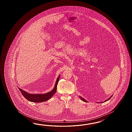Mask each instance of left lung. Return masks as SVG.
Here are the masks:
<instances>
[{
	"label": "left lung",
	"mask_w": 132,
	"mask_h": 132,
	"mask_svg": "<svg viewBox=\"0 0 132 132\" xmlns=\"http://www.w3.org/2000/svg\"><path fill=\"white\" fill-rule=\"evenodd\" d=\"M112 96H113V95L111 96H110V98H108V99H107V100H106V101H103V102H97V103H103V102H106V101H109V100H110V98H111V97H112ZM79 98H81V101H84V102H88V101H86V100H85V99H84V98H82V97H81V96H79Z\"/></svg>",
	"instance_id": "1"
}]
</instances>
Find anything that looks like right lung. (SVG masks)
<instances>
[{
  "mask_svg": "<svg viewBox=\"0 0 132 132\" xmlns=\"http://www.w3.org/2000/svg\"><path fill=\"white\" fill-rule=\"evenodd\" d=\"M60 75L57 78L56 84H55V86L54 87L53 89L51 92H48L44 94H40V93H36V94H31L30 93H27L24 91V90L20 89V88H18L21 91V93L23 97L26 98L28 101L32 102L35 103H39L42 102L44 101H47L53 96L54 94L56 93L57 88V85L58 84V82L59 81Z\"/></svg>",
  "mask_w": 132,
  "mask_h": 132,
  "instance_id": "1",
  "label": "right lung"
}]
</instances>
